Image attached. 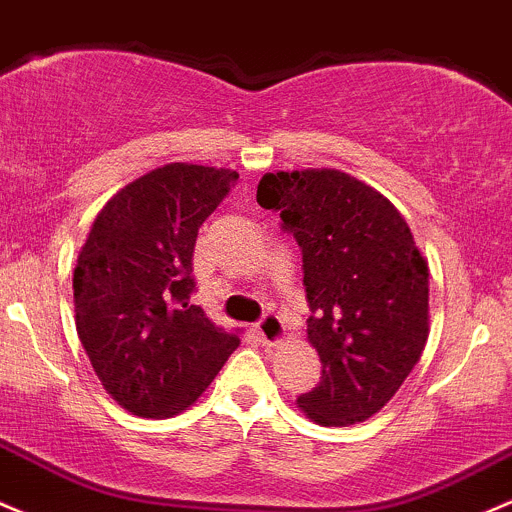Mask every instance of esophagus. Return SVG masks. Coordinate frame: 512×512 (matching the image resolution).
I'll list each match as a JSON object with an SVG mask.
<instances>
[{
	"mask_svg": "<svg viewBox=\"0 0 512 512\" xmlns=\"http://www.w3.org/2000/svg\"><path fill=\"white\" fill-rule=\"evenodd\" d=\"M255 328L257 336H260V341L265 343V346H274V343H279L284 338V321L282 316L274 314V311H267V314L257 321Z\"/></svg>",
	"mask_w": 512,
	"mask_h": 512,
	"instance_id": "34e87169",
	"label": "esophagus"
}]
</instances>
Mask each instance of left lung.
Wrapping results in <instances>:
<instances>
[{
    "label": "left lung",
    "mask_w": 512,
    "mask_h": 512,
    "mask_svg": "<svg viewBox=\"0 0 512 512\" xmlns=\"http://www.w3.org/2000/svg\"><path fill=\"white\" fill-rule=\"evenodd\" d=\"M257 203L301 247L321 380L297 405L324 427L383 410L429 336V270L397 208L333 169L265 174Z\"/></svg>",
    "instance_id": "left-lung-1"
}]
</instances>
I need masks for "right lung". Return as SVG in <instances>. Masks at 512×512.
Returning <instances> with one entry per match:
<instances>
[{
	"mask_svg": "<svg viewBox=\"0 0 512 512\" xmlns=\"http://www.w3.org/2000/svg\"><path fill=\"white\" fill-rule=\"evenodd\" d=\"M235 181V171L198 164L149 171L105 203L80 250V343L105 390L139 417L186 410L238 348L191 304L198 228Z\"/></svg>",
	"mask_w": 512,
	"mask_h": 512,
	"instance_id": "add662e5",
	"label": "right lung"
}]
</instances>
